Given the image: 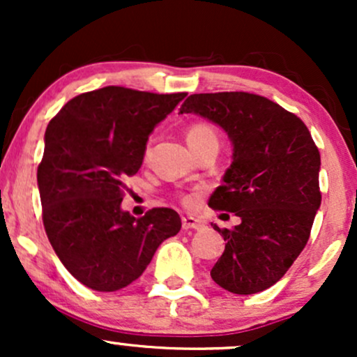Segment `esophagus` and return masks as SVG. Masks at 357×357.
Listing matches in <instances>:
<instances>
[{
    "instance_id": "obj_1",
    "label": "esophagus",
    "mask_w": 357,
    "mask_h": 357,
    "mask_svg": "<svg viewBox=\"0 0 357 357\" xmlns=\"http://www.w3.org/2000/svg\"><path fill=\"white\" fill-rule=\"evenodd\" d=\"M203 227V221L195 216H184L183 218V230H199Z\"/></svg>"
}]
</instances>
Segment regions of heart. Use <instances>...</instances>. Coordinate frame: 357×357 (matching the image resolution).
Returning <instances> with one entry per match:
<instances>
[{
    "label": "heart",
    "mask_w": 357,
    "mask_h": 357,
    "mask_svg": "<svg viewBox=\"0 0 357 357\" xmlns=\"http://www.w3.org/2000/svg\"><path fill=\"white\" fill-rule=\"evenodd\" d=\"M186 141L191 149H196V147L208 144V142H218V134H216L215 127L208 124V122H195V124L188 127ZM183 203L192 204V198L186 196V198H183Z\"/></svg>",
    "instance_id": "b5f03b06"
}]
</instances>
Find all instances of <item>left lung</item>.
I'll return each mask as SVG.
<instances>
[{"label":"left lung","instance_id":"left-lung-1","mask_svg":"<svg viewBox=\"0 0 357 357\" xmlns=\"http://www.w3.org/2000/svg\"><path fill=\"white\" fill-rule=\"evenodd\" d=\"M218 124L233 161L208 204L240 216L233 230L213 225L225 252L211 278L250 296L277 284L307 245L321 206V154L296 114L248 92L192 93L179 109Z\"/></svg>","mask_w":357,"mask_h":357}]
</instances>
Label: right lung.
Here are the masks:
<instances>
[{
	"label": "right lung",
	"mask_w": 357,
	"mask_h": 357,
	"mask_svg": "<svg viewBox=\"0 0 357 357\" xmlns=\"http://www.w3.org/2000/svg\"><path fill=\"white\" fill-rule=\"evenodd\" d=\"M184 97L109 85L73 97L47 127L36 173L43 227L65 268L89 289L132 284L159 245L181 230L171 208L134 218L121 203L147 137Z\"/></svg>",
	"instance_id": "obj_1"
}]
</instances>
